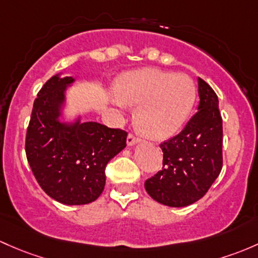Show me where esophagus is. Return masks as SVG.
Here are the masks:
<instances>
[{"mask_svg":"<svg viewBox=\"0 0 258 258\" xmlns=\"http://www.w3.org/2000/svg\"><path fill=\"white\" fill-rule=\"evenodd\" d=\"M137 142H140V138L135 136L134 134H130L128 136H127V145L128 146L135 145V143H137Z\"/></svg>","mask_w":258,"mask_h":258,"instance_id":"1","label":"esophagus"}]
</instances>
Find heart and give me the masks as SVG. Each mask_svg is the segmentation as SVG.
<instances>
[{
	"mask_svg": "<svg viewBox=\"0 0 258 258\" xmlns=\"http://www.w3.org/2000/svg\"><path fill=\"white\" fill-rule=\"evenodd\" d=\"M121 102L136 106V124L146 136L167 138L183 126L193 110L197 89L186 75L141 69L121 75L115 84Z\"/></svg>",
	"mask_w": 258,
	"mask_h": 258,
	"instance_id": "1",
	"label": "heart"
}]
</instances>
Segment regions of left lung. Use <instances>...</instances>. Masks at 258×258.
<instances>
[{
	"label": "left lung",
	"instance_id": "obj_1",
	"mask_svg": "<svg viewBox=\"0 0 258 258\" xmlns=\"http://www.w3.org/2000/svg\"><path fill=\"white\" fill-rule=\"evenodd\" d=\"M198 112L175 136L162 142L163 167L145 181L146 191L168 207H186L202 199L222 168V117L219 100L199 78Z\"/></svg>",
	"mask_w": 258,
	"mask_h": 258
}]
</instances>
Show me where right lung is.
Wrapping results in <instances>:
<instances>
[{
  "label": "right lung",
  "mask_w": 258,
  "mask_h": 258,
  "mask_svg": "<svg viewBox=\"0 0 258 258\" xmlns=\"http://www.w3.org/2000/svg\"><path fill=\"white\" fill-rule=\"evenodd\" d=\"M73 80L53 77L38 91L27 127L26 156L38 184L50 198L83 205L101 195L106 165L126 147L127 132L97 122L59 123L63 91Z\"/></svg>",
  "instance_id": "obj_1"
}]
</instances>
